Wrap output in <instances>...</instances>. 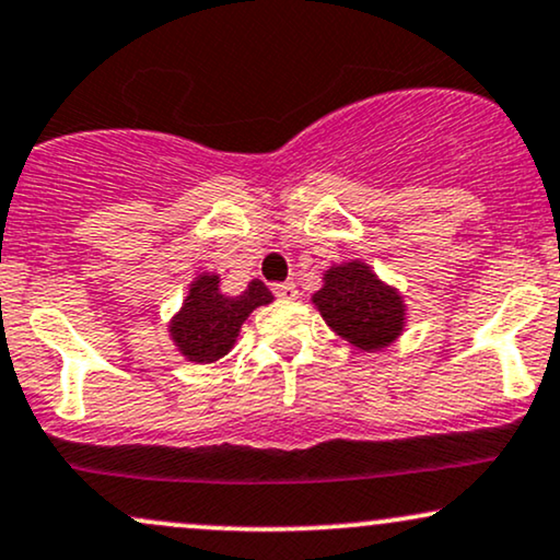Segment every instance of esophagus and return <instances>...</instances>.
Masks as SVG:
<instances>
[{"label": "esophagus", "mask_w": 560, "mask_h": 560, "mask_svg": "<svg viewBox=\"0 0 560 560\" xmlns=\"http://www.w3.org/2000/svg\"><path fill=\"white\" fill-rule=\"evenodd\" d=\"M273 294L279 300H294L298 298V287L292 281H284V284H273Z\"/></svg>", "instance_id": "obj_1"}]
</instances>
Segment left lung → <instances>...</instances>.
<instances>
[{
    "mask_svg": "<svg viewBox=\"0 0 560 560\" xmlns=\"http://www.w3.org/2000/svg\"><path fill=\"white\" fill-rule=\"evenodd\" d=\"M313 305L334 334L365 352H381L407 326V305L399 289L386 284L365 260H347L323 273Z\"/></svg>",
    "mask_w": 560,
    "mask_h": 560,
    "instance_id": "left-lung-1",
    "label": "left lung"
}]
</instances>
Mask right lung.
<instances>
[{
	"instance_id": "obj_1",
	"label": "right lung",
	"mask_w": 560,
	"mask_h": 560,
	"mask_svg": "<svg viewBox=\"0 0 560 560\" xmlns=\"http://www.w3.org/2000/svg\"><path fill=\"white\" fill-rule=\"evenodd\" d=\"M268 302H273V294L260 279H253L237 298H229L221 292L219 273H198L179 313L170 320V339L185 360L208 365L232 352L242 323Z\"/></svg>"
}]
</instances>
